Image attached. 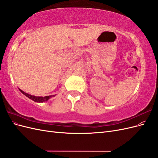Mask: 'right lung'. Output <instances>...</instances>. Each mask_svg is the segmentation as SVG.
Returning a JSON list of instances; mask_svg holds the SVG:
<instances>
[{
  "label": "right lung",
  "instance_id": "1",
  "mask_svg": "<svg viewBox=\"0 0 158 158\" xmlns=\"http://www.w3.org/2000/svg\"><path fill=\"white\" fill-rule=\"evenodd\" d=\"M19 89V88H18ZM19 90L20 91V92L23 94L25 95L26 97H27L28 98H30V99L33 100V101H34L35 102H37V103H43V102H45L48 101V100L52 98V97H55L56 95H48V96H45V97H40V96H35V95H30L29 94H27L26 92H23L22 89H19Z\"/></svg>",
  "mask_w": 158,
  "mask_h": 158
}]
</instances>
